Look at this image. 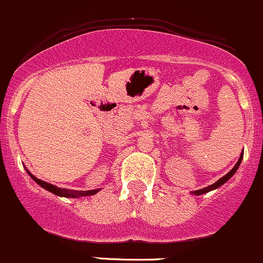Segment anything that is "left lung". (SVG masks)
I'll list each match as a JSON object with an SVG mask.
<instances>
[{"mask_svg":"<svg viewBox=\"0 0 263 263\" xmlns=\"http://www.w3.org/2000/svg\"><path fill=\"white\" fill-rule=\"evenodd\" d=\"M242 159H243V151H242V153H240V156H239V158H238V162H237V163H235V166L233 167V168L231 170V171H229L228 173H227L226 176H223V177H221V178H219V180L216 181V182H214L213 185H209V186H208V187H204V189H200V190L192 191L191 194H192V195H196V196H199V195L206 194V192L213 191V190H216V189L220 187V186H221V185H224V183H226L227 181L231 180L232 176L234 175L235 172H237V170L239 168L240 162H242Z\"/></svg>","mask_w":263,"mask_h":263,"instance_id":"left-lung-1","label":"left lung"}]
</instances>
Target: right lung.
<instances>
[{
    "label": "right lung",
    "mask_w": 263,
    "mask_h": 263,
    "mask_svg": "<svg viewBox=\"0 0 263 263\" xmlns=\"http://www.w3.org/2000/svg\"><path fill=\"white\" fill-rule=\"evenodd\" d=\"M26 172L29 173V176L37 183L39 186H42L43 189H45L47 191L51 192V194L57 195V196H61V197H73V199H78V197H85V196H92V195L97 194L99 192V189L97 190H90V191H77V190H68V189H61V187H57L55 185H51L49 182H45V181L40 180V178L35 177L32 173L29 171L28 168H25Z\"/></svg>",
    "instance_id": "add662e5"
}]
</instances>
